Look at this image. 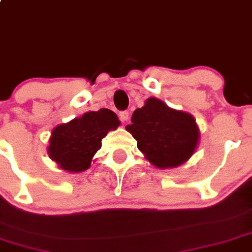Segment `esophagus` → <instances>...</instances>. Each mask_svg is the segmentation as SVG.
Masks as SVG:
<instances>
[{
  "instance_id": "esophagus-1",
  "label": "esophagus",
  "mask_w": 252,
  "mask_h": 252,
  "mask_svg": "<svg viewBox=\"0 0 252 252\" xmlns=\"http://www.w3.org/2000/svg\"><path fill=\"white\" fill-rule=\"evenodd\" d=\"M129 112L124 111V112H121V114H119V117H121V121L122 122H128L129 121Z\"/></svg>"
}]
</instances>
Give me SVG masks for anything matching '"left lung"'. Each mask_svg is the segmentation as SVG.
<instances>
[{"instance_id": "1", "label": "left lung", "mask_w": 252, "mask_h": 252, "mask_svg": "<svg viewBox=\"0 0 252 252\" xmlns=\"http://www.w3.org/2000/svg\"><path fill=\"white\" fill-rule=\"evenodd\" d=\"M126 130L146 160L158 168H175L187 162L198 148L201 131L188 112L170 108L150 97L134 111Z\"/></svg>"}]
</instances>
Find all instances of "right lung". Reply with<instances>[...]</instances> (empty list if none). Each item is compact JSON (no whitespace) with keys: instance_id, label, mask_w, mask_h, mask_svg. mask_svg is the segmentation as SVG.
<instances>
[{"instance_id":"obj_1","label":"right lung","mask_w":252,"mask_h":252,"mask_svg":"<svg viewBox=\"0 0 252 252\" xmlns=\"http://www.w3.org/2000/svg\"><path fill=\"white\" fill-rule=\"evenodd\" d=\"M119 126L117 114L107 108L86 112L67 123L59 124L51 130L49 158L59 168L70 173L89 170L94 154L101 149L102 139Z\"/></svg>"}]
</instances>
